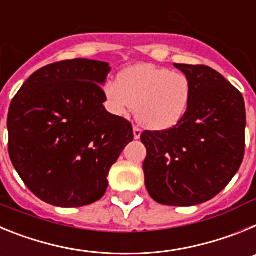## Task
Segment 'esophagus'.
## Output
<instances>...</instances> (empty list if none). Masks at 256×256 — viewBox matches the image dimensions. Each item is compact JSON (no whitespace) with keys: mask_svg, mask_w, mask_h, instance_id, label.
<instances>
[{"mask_svg":"<svg viewBox=\"0 0 256 256\" xmlns=\"http://www.w3.org/2000/svg\"><path fill=\"white\" fill-rule=\"evenodd\" d=\"M142 130H140L138 126H133V136H134V140H138L141 137Z\"/></svg>","mask_w":256,"mask_h":256,"instance_id":"esophagus-1","label":"esophagus"}]
</instances>
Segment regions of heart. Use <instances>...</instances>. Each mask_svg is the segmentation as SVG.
<instances>
[{"instance_id": "heart-1", "label": "heart", "mask_w": 256, "mask_h": 256, "mask_svg": "<svg viewBox=\"0 0 256 256\" xmlns=\"http://www.w3.org/2000/svg\"><path fill=\"white\" fill-rule=\"evenodd\" d=\"M104 96L112 114L128 116L136 108V116L142 126L152 130H168L187 114L192 82L182 72L138 64L120 72L118 82H106Z\"/></svg>"}]
</instances>
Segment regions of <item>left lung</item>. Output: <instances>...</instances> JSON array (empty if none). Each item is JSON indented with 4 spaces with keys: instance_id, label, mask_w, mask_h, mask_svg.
<instances>
[{
    "instance_id": "obj_1",
    "label": "left lung",
    "mask_w": 256,
    "mask_h": 256,
    "mask_svg": "<svg viewBox=\"0 0 256 256\" xmlns=\"http://www.w3.org/2000/svg\"><path fill=\"white\" fill-rule=\"evenodd\" d=\"M192 82L187 114L168 130H144V184L159 204L192 206L216 196L241 166L246 112L238 90L205 65L174 64Z\"/></svg>"
}]
</instances>
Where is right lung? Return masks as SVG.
Returning a JSON list of instances; mask_svg holds the SVG:
<instances>
[{
    "mask_svg": "<svg viewBox=\"0 0 256 256\" xmlns=\"http://www.w3.org/2000/svg\"><path fill=\"white\" fill-rule=\"evenodd\" d=\"M112 68L88 58L65 60L32 74L11 101L8 154L38 198L61 208L100 200L132 124L106 112L101 86Z\"/></svg>",
    "mask_w": 256,
    "mask_h": 256,
    "instance_id": "add662e5",
    "label": "right lung"
}]
</instances>
